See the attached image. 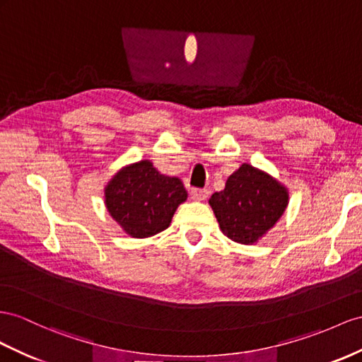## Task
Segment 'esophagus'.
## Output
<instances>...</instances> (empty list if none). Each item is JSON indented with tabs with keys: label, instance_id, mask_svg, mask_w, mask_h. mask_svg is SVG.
I'll use <instances>...</instances> for the list:
<instances>
[{
	"label": "esophagus",
	"instance_id": "obj_1",
	"mask_svg": "<svg viewBox=\"0 0 362 362\" xmlns=\"http://www.w3.org/2000/svg\"><path fill=\"white\" fill-rule=\"evenodd\" d=\"M209 196V191L208 189H199V188H194L192 191H191V197L194 199V200H197V202H203V200H206V197Z\"/></svg>",
	"mask_w": 362,
	"mask_h": 362
}]
</instances>
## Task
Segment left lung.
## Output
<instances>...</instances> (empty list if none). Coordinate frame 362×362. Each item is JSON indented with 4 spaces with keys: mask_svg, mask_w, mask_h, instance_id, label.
Returning a JSON list of instances; mask_svg holds the SVG:
<instances>
[{
    "mask_svg": "<svg viewBox=\"0 0 362 362\" xmlns=\"http://www.w3.org/2000/svg\"><path fill=\"white\" fill-rule=\"evenodd\" d=\"M287 203L284 185L249 163L230 174L225 189L209 199L221 233L242 245H254L266 235L284 214Z\"/></svg>",
    "mask_w": 362,
    "mask_h": 362,
    "instance_id": "left-lung-1",
    "label": "left lung"
}]
</instances>
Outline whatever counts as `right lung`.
Segmentation results:
<instances>
[{"mask_svg": "<svg viewBox=\"0 0 362 362\" xmlns=\"http://www.w3.org/2000/svg\"><path fill=\"white\" fill-rule=\"evenodd\" d=\"M110 216L133 238H146L170 226L175 209L188 199L179 177L160 174L151 160L120 168L104 189Z\"/></svg>", "mask_w": 362, "mask_h": 362, "instance_id": "right-lung-1", "label": "right lung"}]
</instances>
